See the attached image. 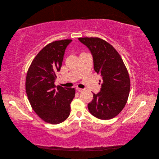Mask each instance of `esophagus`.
<instances>
[{"label": "esophagus", "mask_w": 159, "mask_h": 159, "mask_svg": "<svg viewBox=\"0 0 159 159\" xmlns=\"http://www.w3.org/2000/svg\"><path fill=\"white\" fill-rule=\"evenodd\" d=\"M76 89H77V91H79V92H82V91L84 90V89H81V88H78Z\"/></svg>", "instance_id": "34e87169"}]
</instances>
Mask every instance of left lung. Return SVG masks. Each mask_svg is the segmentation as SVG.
Returning a JSON list of instances; mask_svg holds the SVG:
<instances>
[{
  "mask_svg": "<svg viewBox=\"0 0 159 159\" xmlns=\"http://www.w3.org/2000/svg\"><path fill=\"white\" fill-rule=\"evenodd\" d=\"M88 47L93 60V68L102 78L101 90L93 93V99L88 109L94 117L111 119L121 111L130 91L127 70L119 53L108 42L99 38H79Z\"/></svg>",
  "mask_w": 159,
  "mask_h": 159,
  "instance_id": "left-lung-1",
  "label": "left lung"
}]
</instances>
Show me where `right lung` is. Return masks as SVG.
I'll use <instances>...</instances> for the list:
<instances>
[{"mask_svg":"<svg viewBox=\"0 0 159 159\" xmlns=\"http://www.w3.org/2000/svg\"><path fill=\"white\" fill-rule=\"evenodd\" d=\"M71 40L53 42L46 45L33 60L28 70L26 91L34 111L51 124L64 121L70 114L75 89L54 85L60 71L65 50Z\"/></svg>","mask_w":159,"mask_h":159,"instance_id":"obj_1","label":"right lung"}]
</instances>
